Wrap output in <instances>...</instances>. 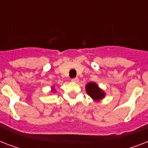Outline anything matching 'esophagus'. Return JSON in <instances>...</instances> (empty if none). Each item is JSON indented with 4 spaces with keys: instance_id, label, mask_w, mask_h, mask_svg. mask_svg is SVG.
Here are the masks:
<instances>
[{
    "instance_id": "1",
    "label": "esophagus",
    "mask_w": 148,
    "mask_h": 148,
    "mask_svg": "<svg viewBox=\"0 0 148 148\" xmlns=\"http://www.w3.org/2000/svg\"><path fill=\"white\" fill-rule=\"evenodd\" d=\"M72 82H74V83H78L79 81V79L78 77H75V78H73L71 80Z\"/></svg>"
}]
</instances>
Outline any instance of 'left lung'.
<instances>
[{"mask_svg": "<svg viewBox=\"0 0 148 148\" xmlns=\"http://www.w3.org/2000/svg\"><path fill=\"white\" fill-rule=\"evenodd\" d=\"M86 91L95 101H99L105 96V93L95 82H90L86 85Z\"/></svg>", "mask_w": 148, "mask_h": 148, "instance_id": "left-lung-1", "label": "left lung"}]
</instances>
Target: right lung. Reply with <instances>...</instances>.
<instances>
[{
	"label": "right lung",
	"mask_w": 148,
	"mask_h": 148,
	"mask_svg": "<svg viewBox=\"0 0 148 148\" xmlns=\"http://www.w3.org/2000/svg\"><path fill=\"white\" fill-rule=\"evenodd\" d=\"M54 90V88H52V90Z\"/></svg>",
	"instance_id": "obj_1"
}]
</instances>
